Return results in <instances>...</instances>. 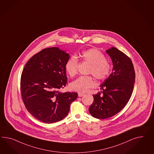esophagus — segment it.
Returning a JSON list of instances; mask_svg holds the SVG:
<instances>
[{"mask_svg": "<svg viewBox=\"0 0 154 154\" xmlns=\"http://www.w3.org/2000/svg\"><path fill=\"white\" fill-rule=\"evenodd\" d=\"M84 94L83 93H78V96H79V97H82L84 95Z\"/></svg>", "mask_w": 154, "mask_h": 154, "instance_id": "1", "label": "esophagus"}]
</instances>
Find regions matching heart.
<instances>
[{
	"mask_svg": "<svg viewBox=\"0 0 154 154\" xmlns=\"http://www.w3.org/2000/svg\"><path fill=\"white\" fill-rule=\"evenodd\" d=\"M79 57L84 61L91 64L88 73L92 74L99 81L104 80L112 72V66L106 61V56L95 48H90L79 53ZM79 62L76 57L71 56L65 63V69L67 74L71 78L78 73ZM96 83L91 76H82L70 84L72 91L80 93L87 92L95 87Z\"/></svg>",
	"mask_w": 154,
	"mask_h": 154,
	"instance_id": "heart-1",
	"label": "heart"
}]
</instances>
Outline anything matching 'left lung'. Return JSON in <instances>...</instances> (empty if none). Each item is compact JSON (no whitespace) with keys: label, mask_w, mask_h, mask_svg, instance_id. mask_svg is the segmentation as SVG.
Listing matches in <instances>:
<instances>
[{"label":"left lung","mask_w":154,"mask_h":154,"mask_svg":"<svg viewBox=\"0 0 154 154\" xmlns=\"http://www.w3.org/2000/svg\"><path fill=\"white\" fill-rule=\"evenodd\" d=\"M113 68L109 77L100 85V92L93 95L89 108L95 118L106 119L117 114L126 106L134 90L135 72L130 58L117 48L106 51Z\"/></svg>","instance_id":"left-lung-1"}]
</instances>
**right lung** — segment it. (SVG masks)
<instances>
[{
  "instance_id": "obj_1",
  "label": "right lung",
  "mask_w": 154,
  "mask_h": 154,
  "mask_svg": "<svg viewBox=\"0 0 154 154\" xmlns=\"http://www.w3.org/2000/svg\"><path fill=\"white\" fill-rule=\"evenodd\" d=\"M69 55L58 48H45L26 64L20 78V91L26 109L35 119L52 123L67 116L74 92L61 93L67 83L65 65Z\"/></svg>"
}]
</instances>
